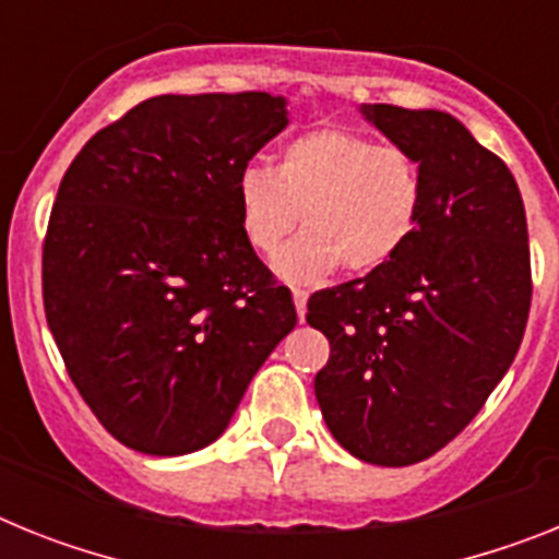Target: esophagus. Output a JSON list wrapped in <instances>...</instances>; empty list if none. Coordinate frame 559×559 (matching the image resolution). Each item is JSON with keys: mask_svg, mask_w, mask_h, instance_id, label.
Segmentation results:
<instances>
[{"mask_svg": "<svg viewBox=\"0 0 559 559\" xmlns=\"http://www.w3.org/2000/svg\"><path fill=\"white\" fill-rule=\"evenodd\" d=\"M294 305H296V313H299V319L305 322V313H308V290L294 288Z\"/></svg>", "mask_w": 559, "mask_h": 559, "instance_id": "1", "label": "esophagus"}]
</instances>
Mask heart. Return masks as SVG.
<instances>
[{
    "instance_id": "b5f03b06",
    "label": "heart",
    "mask_w": 559,
    "mask_h": 559,
    "mask_svg": "<svg viewBox=\"0 0 559 559\" xmlns=\"http://www.w3.org/2000/svg\"><path fill=\"white\" fill-rule=\"evenodd\" d=\"M240 229L257 254H274L302 218L305 231L276 254L288 283L383 269L423 215V176L403 147L324 126L285 142L276 167L249 165L237 179Z\"/></svg>"
}]
</instances>
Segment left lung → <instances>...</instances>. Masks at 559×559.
Segmentation results:
<instances>
[{
    "label": "left lung",
    "instance_id": "1",
    "mask_svg": "<svg viewBox=\"0 0 559 559\" xmlns=\"http://www.w3.org/2000/svg\"><path fill=\"white\" fill-rule=\"evenodd\" d=\"M360 114L414 156L423 215L383 269L308 299V324L330 341L313 389L341 448L406 467L462 433L515 360L530 235L510 167L456 117L386 103Z\"/></svg>",
    "mask_w": 559,
    "mask_h": 559
}]
</instances>
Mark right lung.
<instances>
[{
  "label": "right lung",
  "mask_w": 559,
  "mask_h": 559,
  "mask_svg": "<svg viewBox=\"0 0 559 559\" xmlns=\"http://www.w3.org/2000/svg\"><path fill=\"white\" fill-rule=\"evenodd\" d=\"M288 126L285 97L159 95L63 173L44 237V313L67 372L126 448L181 456L229 426L296 324L249 246L237 179Z\"/></svg>",
  "instance_id": "obj_1"
}]
</instances>
